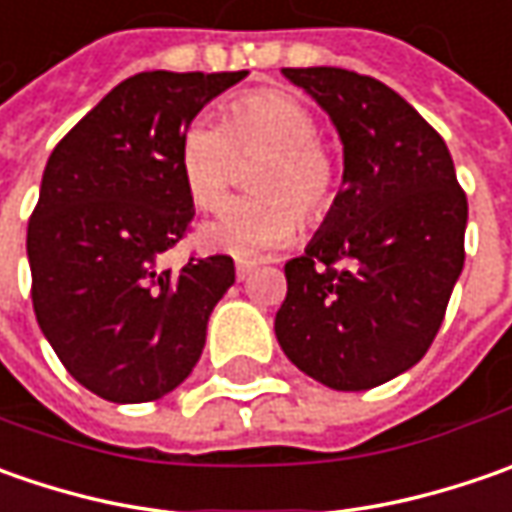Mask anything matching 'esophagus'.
Listing matches in <instances>:
<instances>
[{"label": "esophagus", "mask_w": 512, "mask_h": 512, "mask_svg": "<svg viewBox=\"0 0 512 512\" xmlns=\"http://www.w3.org/2000/svg\"><path fill=\"white\" fill-rule=\"evenodd\" d=\"M253 270H256V265H253V262H236V279H239V282H245Z\"/></svg>", "instance_id": "34e87169"}]
</instances>
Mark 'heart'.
<instances>
[{
  "instance_id": "b5f03b06",
  "label": "heart",
  "mask_w": 512,
  "mask_h": 512,
  "mask_svg": "<svg viewBox=\"0 0 512 512\" xmlns=\"http://www.w3.org/2000/svg\"><path fill=\"white\" fill-rule=\"evenodd\" d=\"M239 156H262L253 168L259 193L236 199L199 230L207 250L259 259L285 247L299 222H322L336 202L339 168L319 136V122L287 90H253L236 96L225 125L196 116L179 136V173L187 196L202 210H219L239 173ZM303 216L299 217L298 213Z\"/></svg>"
}]
</instances>
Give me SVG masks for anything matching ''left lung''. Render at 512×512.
I'll use <instances>...</instances> for the list:
<instances>
[{"label": "left lung", "instance_id": "obj_1", "mask_svg": "<svg viewBox=\"0 0 512 512\" xmlns=\"http://www.w3.org/2000/svg\"><path fill=\"white\" fill-rule=\"evenodd\" d=\"M333 119L344 187L285 265L276 339L310 379L370 390L427 353L464 267L467 196L444 139L393 88L344 68H285Z\"/></svg>", "mask_w": 512, "mask_h": 512}]
</instances>
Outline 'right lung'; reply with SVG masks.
<instances>
[{
    "label": "right lung",
    "instance_id": "right-lung-1",
    "mask_svg": "<svg viewBox=\"0 0 512 512\" xmlns=\"http://www.w3.org/2000/svg\"><path fill=\"white\" fill-rule=\"evenodd\" d=\"M247 70H145L119 82L53 148L28 222L30 299L70 376L116 404L162 399L199 362L233 285L230 256H159L185 239L193 199L179 136Z\"/></svg>",
    "mask_w": 512,
    "mask_h": 512
}]
</instances>
